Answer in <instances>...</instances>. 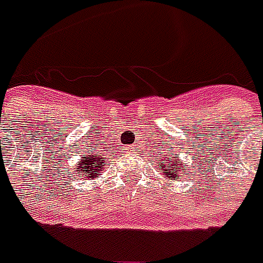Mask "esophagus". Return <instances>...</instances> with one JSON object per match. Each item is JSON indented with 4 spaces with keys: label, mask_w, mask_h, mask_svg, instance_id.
<instances>
[{
    "label": "esophagus",
    "mask_w": 263,
    "mask_h": 263,
    "mask_svg": "<svg viewBox=\"0 0 263 263\" xmlns=\"http://www.w3.org/2000/svg\"><path fill=\"white\" fill-rule=\"evenodd\" d=\"M127 149H128V151H130V149H132V146H130V147H127Z\"/></svg>",
    "instance_id": "34e87169"
}]
</instances>
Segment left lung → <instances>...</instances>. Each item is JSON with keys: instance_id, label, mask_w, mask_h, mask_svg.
<instances>
[{"instance_id": "left-lung-1", "label": "left lung", "mask_w": 263, "mask_h": 263, "mask_svg": "<svg viewBox=\"0 0 263 263\" xmlns=\"http://www.w3.org/2000/svg\"><path fill=\"white\" fill-rule=\"evenodd\" d=\"M159 155H162V157H159L158 164H159V168H162L165 171V177L177 180L178 176H187L189 174L187 167L183 165V162L178 159V157L174 154V151L165 149V152H159Z\"/></svg>"}]
</instances>
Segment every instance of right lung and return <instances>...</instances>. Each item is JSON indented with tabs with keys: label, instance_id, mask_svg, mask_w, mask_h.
Returning a JSON list of instances; mask_svg holds the SVG:
<instances>
[{
	"label": "right lung",
	"instance_id": "1",
	"mask_svg": "<svg viewBox=\"0 0 263 263\" xmlns=\"http://www.w3.org/2000/svg\"><path fill=\"white\" fill-rule=\"evenodd\" d=\"M106 164V158L98 155H82V161H79L76 165L77 174L83 178H93L99 176V173L104 170Z\"/></svg>",
	"mask_w": 263,
	"mask_h": 263
}]
</instances>
